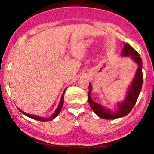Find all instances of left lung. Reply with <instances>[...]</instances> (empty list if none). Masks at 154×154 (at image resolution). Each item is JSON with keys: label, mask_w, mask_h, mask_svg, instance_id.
I'll return each mask as SVG.
<instances>
[{"label": "left lung", "mask_w": 154, "mask_h": 154, "mask_svg": "<svg viewBox=\"0 0 154 154\" xmlns=\"http://www.w3.org/2000/svg\"><path fill=\"white\" fill-rule=\"evenodd\" d=\"M121 56L131 57L132 60L138 64L135 76L132 81L131 85L128 89L127 94L123 102L117 103L116 111H111L110 109L103 106L102 105L94 102L90 97L92 92L91 84H89V92H88V102L92 111L100 118L104 119H116L128 115L136 104L139 94H140L142 87L143 75H142V61L140 54L135 50L133 49L129 44H124L123 49L122 50Z\"/></svg>", "instance_id": "1"}]
</instances>
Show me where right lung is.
<instances>
[{
  "label": "right lung",
  "mask_w": 154,
  "mask_h": 154,
  "mask_svg": "<svg viewBox=\"0 0 154 154\" xmlns=\"http://www.w3.org/2000/svg\"><path fill=\"white\" fill-rule=\"evenodd\" d=\"M66 89H65L64 91L63 92L62 97H61L60 104H59L57 108L55 111H54V112L53 113V114H52L51 116L49 117V118H45V117H42V116H35V115H32V114H29V113H26L24 112V111H22V110H20V109H19V108H18V109L21 111V112L23 113V114H24L25 116H26L31 118V119H34V120H37V121H44V122H45V121H52V120H53L54 118H56L57 116L59 115V113H60L61 110H62L63 104H64V94L65 91H66Z\"/></svg>",
  "instance_id": "add662e5"
}]
</instances>
